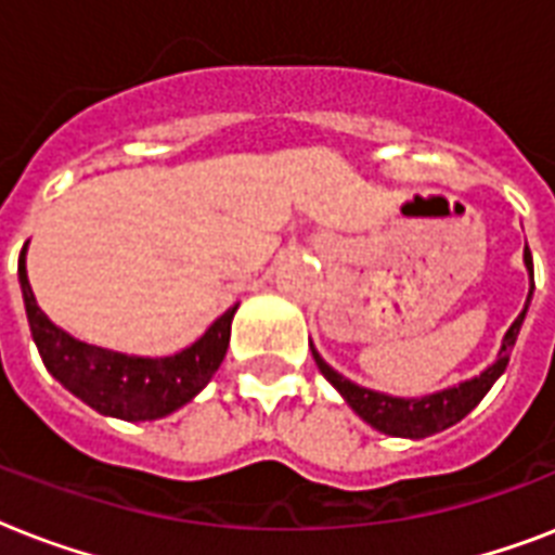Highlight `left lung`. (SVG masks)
I'll use <instances>...</instances> for the list:
<instances>
[{
    "label": "left lung",
    "mask_w": 555,
    "mask_h": 555,
    "mask_svg": "<svg viewBox=\"0 0 555 555\" xmlns=\"http://www.w3.org/2000/svg\"><path fill=\"white\" fill-rule=\"evenodd\" d=\"M525 264L530 270V279H533V256H530V250H525ZM530 296H533V287H530ZM530 296H527V305H530ZM527 305L525 311L516 317V322L509 325L507 334H504V346L499 351V360L490 369L481 371L478 377L466 379L461 386L443 388L438 395H426L421 400L388 397L379 395V391H371V388L357 386V383H351V379H346L343 374L331 369L313 348L311 351L313 360H317V369L322 371V377L328 379L331 386L346 397V403L369 426H374L377 431H386V435H395V438H429V435H435L440 429H449L452 423H457L461 417L473 412L475 405L483 400V395L490 391L492 383L504 374V369L509 363V351L516 346L518 331H521V322H525Z\"/></svg>",
    "instance_id": "left-lung-1"
}]
</instances>
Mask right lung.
Masks as SVG:
<instances>
[{"label": "right lung", "instance_id": "1", "mask_svg": "<svg viewBox=\"0 0 555 555\" xmlns=\"http://www.w3.org/2000/svg\"><path fill=\"white\" fill-rule=\"evenodd\" d=\"M20 285L30 337L37 343L46 369L94 412L120 421H158L190 403L224 360L230 346V322L238 308L233 305L230 311L221 313L207 334L184 351L150 360L89 346L56 328L34 299L25 273V247L20 253Z\"/></svg>", "mask_w": 555, "mask_h": 555}]
</instances>
